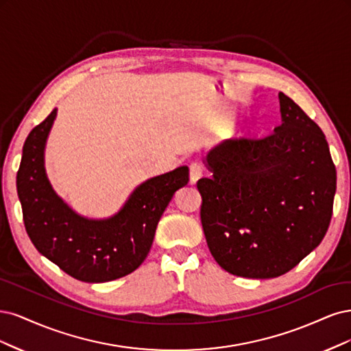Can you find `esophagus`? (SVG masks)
<instances>
[{"instance_id": "34e87169", "label": "esophagus", "mask_w": 351, "mask_h": 351, "mask_svg": "<svg viewBox=\"0 0 351 351\" xmlns=\"http://www.w3.org/2000/svg\"><path fill=\"white\" fill-rule=\"evenodd\" d=\"M202 165L199 162H194L189 165V179H191V184H195L197 180L202 176Z\"/></svg>"}]
</instances>
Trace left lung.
I'll use <instances>...</instances> for the list:
<instances>
[{
    "instance_id": "8db88e82",
    "label": "left lung",
    "mask_w": 351,
    "mask_h": 351,
    "mask_svg": "<svg viewBox=\"0 0 351 351\" xmlns=\"http://www.w3.org/2000/svg\"><path fill=\"white\" fill-rule=\"evenodd\" d=\"M281 125L263 138L237 137L207 156L201 223L211 255L228 273H289L330 228L337 172L322 130L285 93Z\"/></svg>"
}]
</instances>
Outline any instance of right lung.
Listing matches in <instances>:
<instances>
[{
  "mask_svg": "<svg viewBox=\"0 0 351 351\" xmlns=\"http://www.w3.org/2000/svg\"><path fill=\"white\" fill-rule=\"evenodd\" d=\"M55 115L53 109L23 145L17 192L26 232L42 255L77 280L105 282L127 276L149 255L163 211L188 184V167L145 180L114 217H80L56 197L45 175L43 149Z\"/></svg>",
  "mask_w": 351,
  "mask_h": 351,
  "instance_id": "obj_1",
  "label": "right lung"
}]
</instances>
